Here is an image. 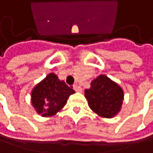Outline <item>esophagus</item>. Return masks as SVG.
Instances as JSON below:
<instances>
[{"label": "esophagus", "mask_w": 153, "mask_h": 153, "mask_svg": "<svg viewBox=\"0 0 153 153\" xmlns=\"http://www.w3.org/2000/svg\"><path fill=\"white\" fill-rule=\"evenodd\" d=\"M74 89L76 92H82V88L79 86V85H74Z\"/></svg>", "instance_id": "34e87169"}]
</instances>
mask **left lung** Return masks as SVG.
<instances>
[{
    "label": "left lung",
    "mask_w": 153,
    "mask_h": 153,
    "mask_svg": "<svg viewBox=\"0 0 153 153\" xmlns=\"http://www.w3.org/2000/svg\"><path fill=\"white\" fill-rule=\"evenodd\" d=\"M88 105L96 113L105 118H112L120 111L123 101V91L108 77L100 75L85 90Z\"/></svg>",
    "instance_id": "left-lung-1"
}]
</instances>
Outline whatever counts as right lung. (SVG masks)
I'll use <instances>...</instances> for the list:
<instances>
[{
  "mask_svg": "<svg viewBox=\"0 0 153 153\" xmlns=\"http://www.w3.org/2000/svg\"><path fill=\"white\" fill-rule=\"evenodd\" d=\"M75 91L65 81H60L54 74H49L32 92V103L39 114L53 116L66 104Z\"/></svg>",
  "mask_w": 153,
  "mask_h": 153,
  "instance_id": "add662e5",
  "label": "right lung"
}]
</instances>
